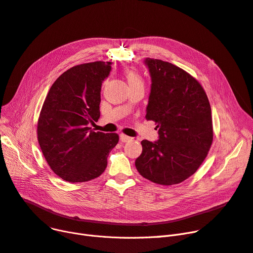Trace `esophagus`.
<instances>
[{
	"mask_svg": "<svg viewBox=\"0 0 253 253\" xmlns=\"http://www.w3.org/2000/svg\"><path fill=\"white\" fill-rule=\"evenodd\" d=\"M132 138L130 136H127V135H124V134H120V140H121L122 142H127V141H130Z\"/></svg>",
	"mask_w": 253,
	"mask_h": 253,
	"instance_id": "34e87169",
	"label": "esophagus"
}]
</instances>
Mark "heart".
Wrapping results in <instances>:
<instances>
[{
	"instance_id": "heart-1",
	"label": "heart",
	"mask_w": 253,
	"mask_h": 253,
	"mask_svg": "<svg viewBox=\"0 0 253 253\" xmlns=\"http://www.w3.org/2000/svg\"><path fill=\"white\" fill-rule=\"evenodd\" d=\"M125 78L127 80V83L129 85V88L131 87H135V86H143V81L140 75L134 71V70H126L125 73Z\"/></svg>"
}]
</instances>
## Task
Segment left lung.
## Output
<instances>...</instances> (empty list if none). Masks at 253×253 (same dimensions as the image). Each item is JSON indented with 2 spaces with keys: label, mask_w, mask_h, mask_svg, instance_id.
<instances>
[{
  "label": "left lung",
  "mask_w": 253,
  "mask_h": 253,
  "mask_svg": "<svg viewBox=\"0 0 253 253\" xmlns=\"http://www.w3.org/2000/svg\"><path fill=\"white\" fill-rule=\"evenodd\" d=\"M143 62L152 81L145 119L157 123L159 139L141 141L135 167L155 183L176 184L195 173L211 147L210 103L200 83L178 66L153 58Z\"/></svg>",
  "instance_id": "left-lung-1"
}]
</instances>
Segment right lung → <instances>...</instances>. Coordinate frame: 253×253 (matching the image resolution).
Masks as SVG:
<instances>
[{"label": "right lung", "mask_w": 253, "mask_h": 253, "mask_svg": "<svg viewBox=\"0 0 253 253\" xmlns=\"http://www.w3.org/2000/svg\"><path fill=\"white\" fill-rule=\"evenodd\" d=\"M112 62L76 65L51 86L38 122V140L50 168L70 182H84L103 173L119 141L117 133L94 132L100 117V91Z\"/></svg>", "instance_id": "obj_1"}]
</instances>
